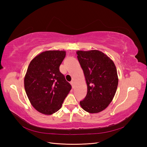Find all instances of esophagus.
I'll return each instance as SVG.
<instances>
[{"instance_id": "obj_1", "label": "esophagus", "mask_w": 147, "mask_h": 147, "mask_svg": "<svg viewBox=\"0 0 147 147\" xmlns=\"http://www.w3.org/2000/svg\"><path fill=\"white\" fill-rule=\"evenodd\" d=\"M70 84H72V86H74V84H75V82H74V81H72V82H70Z\"/></svg>"}]
</instances>
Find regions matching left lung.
Segmentation results:
<instances>
[{
    "mask_svg": "<svg viewBox=\"0 0 147 147\" xmlns=\"http://www.w3.org/2000/svg\"><path fill=\"white\" fill-rule=\"evenodd\" d=\"M77 58L87 84L86 97L80 104L86 112L95 113L107 107L118 84L116 66L112 60L98 50L78 51Z\"/></svg>",
    "mask_w": 147,
    "mask_h": 147,
    "instance_id": "1",
    "label": "left lung"
}]
</instances>
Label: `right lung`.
Masks as SVG:
<instances>
[{
    "label": "right lung",
    "mask_w": 147,
    "mask_h": 147,
    "mask_svg": "<svg viewBox=\"0 0 147 147\" xmlns=\"http://www.w3.org/2000/svg\"><path fill=\"white\" fill-rule=\"evenodd\" d=\"M64 51H46L31 61L24 78L30 102L38 112L51 115L58 111L72 86L59 71Z\"/></svg>",
    "instance_id": "add662e5"
}]
</instances>
